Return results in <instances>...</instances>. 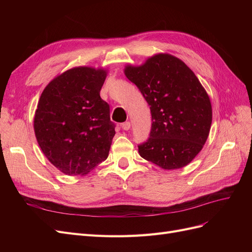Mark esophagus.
Masks as SVG:
<instances>
[{
  "label": "esophagus",
  "instance_id": "esophagus-1",
  "mask_svg": "<svg viewBox=\"0 0 252 252\" xmlns=\"http://www.w3.org/2000/svg\"><path fill=\"white\" fill-rule=\"evenodd\" d=\"M121 126L124 130H129V128H130V122H124V123H122Z\"/></svg>",
  "mask_w": 252,
  "mask_h": 252
}]
</instances>
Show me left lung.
<instances>
[{
	"instance_id": "8db88e82",
	"label": "left lung",
	"mask_w": 252,
	"mask_h": 252,
	"mask_svg": "<svg viewBox=\"0 0 252 252\" xmlns=\"http://www.w3.org/2000/svg\"><path fill=\"white\" fill-rule=\"evenodd\" d=\"M124 73L150 106L151 131L139 145L140 156L165 170L188 165L207 141L212 122L210 98L199 79L169 53L127 65Z\"/></svg>"
}]
</instances>
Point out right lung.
Returning a JSON list of instances; mask_svg holds the SVG:
<instances>
[{
	"mask_svg": "<svg viewBox=\"0 0 252 252\" xmlns=\"http://www.w3.org/2000/svg\"><path fill=\"white\" fill-rule=\"evenodd\" d=\"M107 69L73 67L49 82L40 96L33 128L48 161L67 175H84L108 157L116 131L100 91Z\"/></svg>",
	"mask_w": 252,
	"mask_h": 252,
	"instance_id": "obj_1",
	"label": "right lung"
}]
</instances>
